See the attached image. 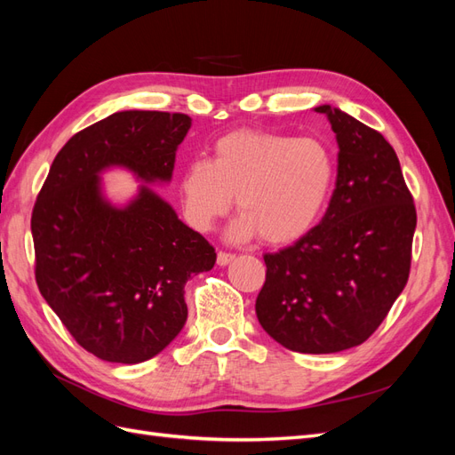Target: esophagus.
I'll list each match as a JSON object with an SVG mask.
<instances>
[{"label":"esophagus","instance_id":"1","mask_svg":"<svg viewBox=\"0 0 455 455\" xmlns=\"http://www.w3.org/2000/svg\"><path fill=\"white\" fill-rule=\"evenodd\" d=\"M233 259H235V254H231V252H224V251H220V252H218V258H216L218 266H228V264H231Z\"/></svg>","mask_w":455,"mask_h":455}]
</instances>
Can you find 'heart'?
<instances>
[{"mask_svg": "<svg viewBox=\"0 0 455 455\" xmlns=\"http://www.w3.org/2000/svg\"><path fill=\"white\" fill-rule=\"evenodd\" d=\"M336 161L313 136L235 131L214 144L212 159H194L180 176L184 214L191 228L209 231L237 196L243 211L231 239L261 235L269 244L292 243L319 222L334 186Z\"/></svg>", "mask_w": 455, "mask_h": 455, "instance_id": "obj_1", "label": "heart"}]
</instances>
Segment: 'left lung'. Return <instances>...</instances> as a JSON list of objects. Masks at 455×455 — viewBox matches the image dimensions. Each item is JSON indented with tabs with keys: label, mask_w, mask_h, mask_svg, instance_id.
I'll use <instances>...</instances> for the list:
<instances>
[{
	"label": "left lung",
	"mask_w": 455,
	"mask_h": 455,
	"mask_svg": "<svg viewBox=\"0 0 455 455\" xmlns=\"http://www.w3.org/2000/svg\"><path fill=\"white\" fill-rule=\"evenodd\" d=\"M315 112L336 132V189L319 226L264 256L256 315L283 347L323 355L361 346L387 316L408 283L418 216L393 146L338 108Z\"/></svg>",
	"instance_id": "obj_1"
}]
</instances>
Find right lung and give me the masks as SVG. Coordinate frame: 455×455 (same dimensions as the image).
I'll use <instances>...</instances> for the list:
<instances>
[{
    "label": "right lung",
    "instance_id": "right-lung-1",
    "mask_svg": "<svg viewBox=\"0 0 455 455\" xmlns=\"http://www.w3.org/2000/svg\"><path fill=\"white\" fill-rule=\"evenodd\" d=\"M189 127L186 114H112L64 144L34 204L39 292L102 361L136 364L161 353L188 319V279L214 267V246L149 188L123 209L100 189L108 167L169 182Z\"/></svg>",
    "mask_w": 455,
    "mask_h": 455
}]
</instances>
